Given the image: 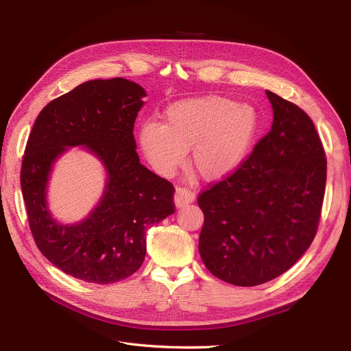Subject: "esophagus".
Returning <instances> with one entry per match:
<instances>
[{"label":"esophagus","instance_id":"obj_1","mask_svg":"<svg viewBox=\"0 0 351 351\" xmlns=\"http://www.w3.org/2000/svg\"><path fill=\"white\" fill-rule=\"evenodd\" d=\"M195 197H196V195L192 192V190L178 187L174 193V205H176V208H183L189 204H192V202H195Z\"/></svg>","mask_w":351,"mask_h":351}]
</instances>
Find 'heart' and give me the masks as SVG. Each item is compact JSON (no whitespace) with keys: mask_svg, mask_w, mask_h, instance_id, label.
Here are the masks:
<instances>
[{"mask_svg":"<svg viewBox=\"0 0 351 351\" xmlns=\"http://www.w3.org/2000/svg\"><path fill=\"white\" fill-rule=\"evenodd\" d=\"M258 130L259 115L252 105L208 95L169 105L164 124H142L137 139L159 174H171L190 149L196 174L206 182H219L237 171Z\"/></svg>","mask_w":351,"mask_h":351,"instance_id":"heart-1","label":"heart"}]
</instances>
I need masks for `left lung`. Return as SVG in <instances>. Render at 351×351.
<instances>
[{"instance_id": "1", "label": "left lung", "mask_w": 351, "mask_h": 351, "mask_svg": "<svg viewBox=\"0 0 351 351\" xmlns=\"http://www.w3.org/2000/svg\"><path fill=\"white\" fill-rule=\"evenodd\" d=\"M274 121L236 173L197 199L199 253L217 278L253 287L280 277L311 246L319 224L326 159L302 108L267 90Z\"/></svg>"}]
</instances>
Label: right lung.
Listing matches in <instances>:
<instances>
[{
    "label": "right lung",
    "mask_w": 351,
    "mask_h": 351,
    "mask_svg": "<svg viewBox=\"0 0 351 351\" xmlns=\"http://www.w3.org/2000/svg\"><path fill=\"white\" fill-rule=\"evenodd\" d=\"M146 92L123 77L89 80L42 110L22 162L23 200L38 249L67 275L112 284L142 267L146 230L174 214V187L141 164L133 127ZM82 145L103 164L101 199L83 220L64 225L47 204L51 168Z\"/></svg>",
    "instance_id": "add662e5"
}]
</instances>
